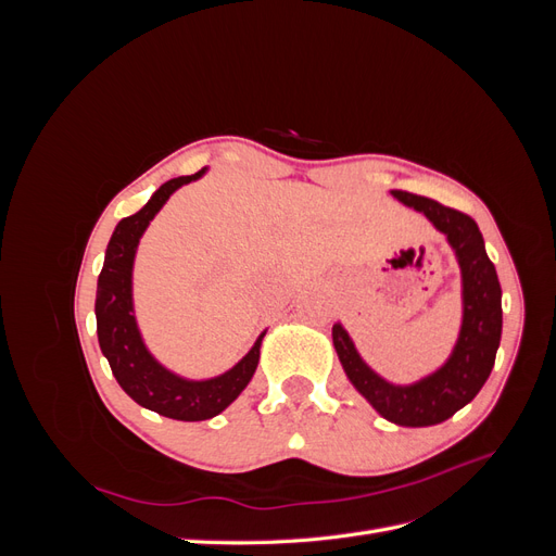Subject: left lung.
I'll return each instance as SVG.
<instances>
[{
  "mask_svg": "<svg viewBox=\"0 0 556 556\" xmlns=\"http://www.w3.org/2000/svg\"><path fill=\"white\" fill-rule=\"evenodd\" d=\"M392 194L401 204L425 213L454 250L462 268L464 301L459 339L441 368L413 384H394L380 378L359 357L341 323L333 325L331 339L345 376L384 419L399 427H431L445 422L473 401L492 374L503 327L501 285L473 217L427 197L401 190H392Z\"/></svg>",
  "mask_w": 556,
  "mask_h": 556,
  "instance_id": "obj_1",
  "label": "left lung"
}]
</instances>
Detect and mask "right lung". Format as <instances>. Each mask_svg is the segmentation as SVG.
I'll return each mask as SVG.
<instances>
[{"label":"right lung","mask_w":556,"mask_h":556,"mask_svg":"<svg viewBox=\"0 0 556 556\" xmlns=\"http://www.w3.org/2000/svg\"><path fill=\"white\" fill-rule=\"evenodd\" d=\"M204 174L206 169L192 176L166 180L139 213L123 217L117 223L106 248L104 268L97 280L94 299L99 348H102L104 357L109 359L117 384L139 406L164 417L180 419V422H201V419L220 415L245 390L250 378L255 376L264 339L262 333L237 366H231L223 376L208 380H188L172 374L169 368H164L150 355L141 339L131 301V271L139 241L150 220L166 204V199L180 185L192 182Z\"/></svg>","instance_id":"right-lung-1"}]
</instances>
